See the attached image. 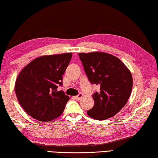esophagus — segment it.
<instances>
[{"label":"esophagus","mask_w":158,"mask_h":158,"mask_svg":"<svg viewBox=\"0 0 158 158\" xmlns=\"http://www.w3.org/2000/svg\"><path fill=\"white\" fill-rule=\"evenodd\" d=\"M82 96H83V94H82V93H79L77 96H75L74 98L77 99V100H80V99L82 98Z\"/></svg>","instance_id":"obj_1"}]
</instances>
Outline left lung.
<instances>
[{
  "label": "left lung",
  "mask_w": 158,
  "mask_h": 158,
  "mask_svg": "<svg viewBox=\"0 0 158 158\" xmlns=\"http://www.w3.org/2000/svg\"><path fill=\"white\" fill-rule=\"evenodd\" d=\"M89 82L100 87L93 94L94 104L87 111L96 120H105L116 114L131 94L133 78L125 64L114 56L104 52L79 53Z\"/></svg>",
  "instance_id": "obj_1"
}]
</instances>
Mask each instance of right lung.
<instances>
[{
  "instance_id": "add662e5",
  "label": "right lung",
  "mask_w": 158,
  "mask_h": 158,
  "mask_svg": "<svg viewBox=\"0 0 158 158\" xmlns=\"http://www.w3.org/2000/svg\"><path fill=\"white\" fill-rule=\"evenodd\" d=\"M72 58L71 53L38 57L24 68L15 81V94L23 110L40 121L59 116L70 98L58 91Z\"/></svg>"
}]
</instances>
